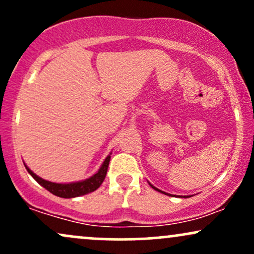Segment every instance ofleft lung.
Segmentation results:
<instances>
[{
  "label": "left lung",
  "instance_id": "1",
  "mask_svg": "<svg viewBox=\"0 0 254 254\" xmlns=\"http://www.w3.org/2000/svg\"><path fill=\"white\" fill-rule=\"evenodd\" d=\"M149 185H150L151 188H153L154 190H155V191H159V192H161V193H165V194H167V196H173V194H171V193H166L165 191H161V190H159V189L155 188V186H154V185H151L150 183H149ZM174 196H176V194H174ZM177 197H179V198H180V196H177ZM189 197H191V196H184V198H189ZM182 198H183V197H182Z\"/></svg>",
  "mask_w": 254,
  "mask_h": 254
}]
</instances>
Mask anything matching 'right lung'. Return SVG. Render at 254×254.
I'll use <instances>...</instances> for the list:
<instances>
[{"mask_svg": "<svg viewBox=\"0 0 254 254\" xmlns=\"http://www.w3.org/2000/svg\"><path fill=\"white\" fill-rule=\"evenodd\" d=\"M111 154L112 153H110L106 159L104 160L103 165L100 166V168H99L97 173L93 174V176L89 177L88 179L80 180V182H72V183L49 182V180L43 179V178L37 176L34 172H32L30 168L27 167V165H26L25 162L24 165L28 173L33 177V179L36 180L38 184H40L44 189L50 191L52 194H55V196L57 197H62V198H75V197L83 196V194L90 193V192L95 191L98 188H100V185L105 180V177H106L107 168H109V164L111 160Z\"/></svg>", "mask_w": 254, "mask_h": 254, "instance_id": "1", "label": "right lung"}]
</instances>
